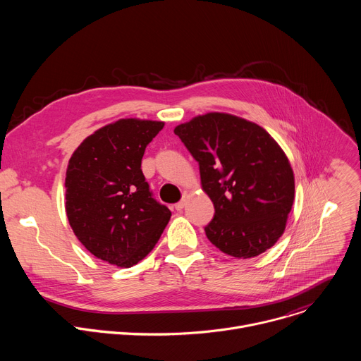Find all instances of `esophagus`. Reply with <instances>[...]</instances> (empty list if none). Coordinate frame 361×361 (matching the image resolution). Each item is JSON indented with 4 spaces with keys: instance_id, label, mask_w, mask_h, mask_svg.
Returning <instances> with one entry per match:
<instances>
[{
    "instance_id": "obj_1",
    "label": "esophagus",
    "mask_w": 361,
    "mask_h": 361,
    "mask_svg": "<svg viewBox=\"0 0 361 361\" xmlns=\"http://www.w3.org/2000/svg\"><path fill=\"white\" fill-rule=\"evenodd\" d=\"M187 200H188V194L187 192H184V195H183V198H181V201L180 202H177L176 205H174V209L177 210V212H181L184 207H185V204H187Z\"/></svg>"
}]
</instances>
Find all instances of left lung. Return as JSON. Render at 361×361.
<instances>
[{
	"label": "left lung",
	"mask_w": 361,
	"mask_h": 361,
	"mask_svg": "<svg viewBox=\"0 0 361 361\" xmlns=\"http://www.w3.org/2000/svg\"><path fill=\"white\" fill-rule=\"evenodd\" d=\"M198 161L202 191L214 204L205 235L223 252L250 259L283 235L294 201L286 152L260 126L207 113L174 128Z\"/></svg>",
	"instance_id": "obj_1"
}]
</instances>
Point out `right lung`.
Wrapping results in <instances>:
<instances>
[{"label":"right lung","instance_id":"add662e5","mask_svg":"<svg viewBox=\"0 0 361 361\" xmlns=\"http://www.w3.org/2000/svg\"><path fill=\"white\" fill-rule=\"evenodd\" d=\"M163 121L121 118L88 135L66 174V212L80 243L97 259L133 267L157 244L171 212L152 198L141 171L145 147Z\"/></svg>","mask_w":361,"mask_h":361}]
</instances>
